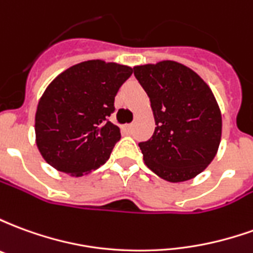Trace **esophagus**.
I'll list each match as a JSON object with an SVG mask.
<instances>
[{"label":"esophagus","mask_w":253,"mask_h":253,"mask_svg":"<svg viewBox=\"0 0 253 253\" xmlns=\"http://www.w3.org/2000/svg\"><path fill=\"white\" fill-rule=\"evenodd\" d=\"M131 128H132L131 125H125V126L122 127V130L126 132V134H130V132H131Z\"/></svg>","instance_id":"obj_1"}]
</instances>
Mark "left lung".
<instances>
[{
  "mask_svg": "<svg viewBox=\"0 0 253 253\" xmlns=\"http://www.w3.org/2000/svg\"><path fill=\"white\" fill-rule=\"evenodd\" d=\"M156 121L150 139L139 142L145 164L164 180H190L217 154L222 119L211 89L181 63L135 66Z\"/></svg>",
  "mask_w": 253,
  "mask_h": 253,
  "instance_id": "obj_1",
  "label": "left lung"
}]
</instances>
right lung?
Masks as SVG:
<instances>
[{
    "mask_svg": "<svg viewBox=\"0 0 253 253\" xmlns=\"http://www.w3.org/2000/svg\"><path fill=\"white\" fill-rule=\"evenodd\" d=\"M131 74V67L96 59L69 67L47 86L36 110L35 132L48 164L72 176L104 164L121 139L110 122L115 96Z\"/></svg>",
    "mask_w": 253,
    "mask_h": 253,
    "instance_id": "1",
    "label": "right lung"
}]
</instances>
